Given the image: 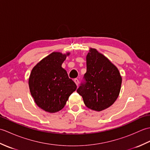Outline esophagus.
<instances>
[{"mask_svg": "<svg viewBox=\"0 0 150 150\" xmlns=\"http://www.w3.org/2000/svg\"><path fill=\"white\" fill-rule=\"evenodd\" d=\"M74 82H75V83L76 84V85H77V86H78L79 84V81L78 80V79H74Z\"/></svg>", "mask_w": 150, "mask_h": 150, "instance_id": "34e87169", "label": "esophagus"}]
</instances>
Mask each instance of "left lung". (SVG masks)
Wrapping results in <instances>:
<instances>
[{
    "label": "left lung",
    "mask_w": 150,
    "mask_h": 150,
    "mask_svg": "<svg viewBox=\"0 0 150 150\" xmlns=\"http://www.w3.org/2000/svg\"><path fill=\"white\" fill-rule=\"evenodd\" d=\"M86 65L84 81L77 91L88 108L100 111L117 100L122 78L117 67L95 49L91 48L88 53Z\"/></svg>",
    "instance_id": "8db88e82"
}]
</instances>
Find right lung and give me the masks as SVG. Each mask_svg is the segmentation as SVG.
I'll return each mask as SVG.
<instances>
[{"mask_svg":"<svg viewBox=\"0 0 150 150\" xmlns=\"http://www.w3.org/2000/svg\"><path fill=\"white\" fill-rule=\"evenodd\" d=\"M66 55L53 52L40 61L31 70L29 79L31 94L37 105L50 113L64 107L77 85L62 68Z\"/></svg>","mask_w":150,"mask_h":150,"instance_id":"1","label":"right lung"}]
</instances>
